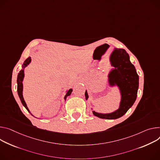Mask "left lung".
I'll list each match as a JSON object with an SVG mask.
<instances>
[{
    "label": "left lung",
    "instance_id": "left-lung-1",
    "mask_svg": "<svg viewBox=\"0 0 160 160\" xmlns=\"http://www.w3.org/2000/svg\"><path fill=\"white\" fill-rule=\"evenodd\" d=\"M115 49L118 54L110 57V64L113 68L108 75V82L110 87H118L121 101L119 108L113 112L102 113L92 111L95 116L101 119H116L122 117L133 106L137 96L139 77L136 69L130 62L129 56L124 49ZM85 96L88 100L89 96L87 91Z\"/></svg>",
    "mask_w": 160,
    "mask_h": 160
}]
</instances>
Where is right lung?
Segmentation results:
<instances>
[{"mask_svg":"<svg viewBox=\"0 0 160 160\" xmlns=\"http://www.w3.org/2000/svg\"><path fill=\"white\" fill-rule=\"evenodd\" d=\"M31 57H29L27 58V59L24 61L23 64H22V69L20 71L19 73L18 74V77H17V91H18V96L20 99V101H21L22 105L27 110V111L33 116V115L31 113L29 109L28 108V107L27 106V104L25 103V101L24 100V98L23 97V80L24 76H25V75H24V69L31 63ZM72 91V89H69L68 91H66V94L64 96L65 101L66 100L67 97L71 95Z\"/></svg>","mask_w":160,"mask_h":160,"instance_id":"obj_1","label":"right lung"}]
</instances>
